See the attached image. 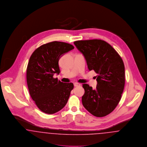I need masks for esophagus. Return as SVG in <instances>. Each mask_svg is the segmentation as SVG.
<instances>
[{
  "mask_svg": "<svg viewBox=\"0 0 147 147\" xmlns=\"http://www.w3.org/2000/svg\"><path fill=\"white\" fill-rule=\"evenodd\" d=\"M74 85L75 87H77V86H80V84H79V83H74Z\"/></svg>",
  "mask_w": 147,
  "mask_h": 147,
  "instance_id": "34e87169",
  "label": "esophagus"
}]
</instances>
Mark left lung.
Returning a JSON list of instances; mask_svg holds the SVG:
<instances>
[{
  "instance_id": "1",
  "label": "left lung",
  "mask_w": 147,
  "mask_h": 147,
  "mask_svg": "<svg viewBox=\"0 0 147 147\" xmlns=\"http://www.w3.org/2000/svg\"><path fill=\"white\" fill-rule=\"evenodd\" d=\"M74 45L84 56L89 71L98 74L95 90L83 84L82 104L92 115L101 117L112 112L118 105L125 83V65L118 53L101 40L77 41Z\"/></svg>"
}]
</instances>
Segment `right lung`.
Returning a JSON list of instances; mask_svg holds the SVG:
<instances>
[{"instance_id": "1", "label": "right lung", "mask_w": 147, "mask_h": 147, "mask_svg": "<svg viewBox=\"0 0 147 147\" xmlns=\"http://www.w3.org/2000/svg\"><path fill=\"white\" fill-rule=\"evenodd\" d=\"M74 49L67 43L49 42L36 49L30 58L26 70L28 91L43 112L55 113L62 110L68 102L74 85L64 83L53 77L60 73L59 59Z\"/></svg>"}]
</instances>
